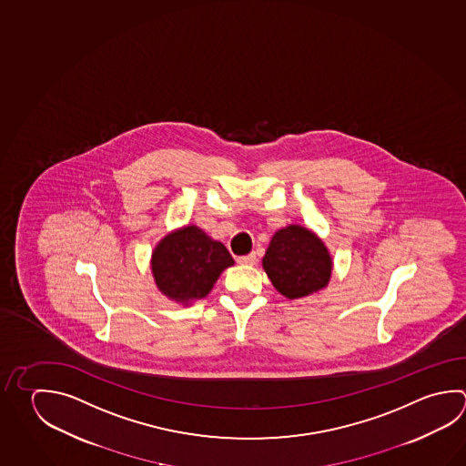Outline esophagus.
<instances>
[{"label": "esophagus", "instance_id": "obj_1", "mask_svg": "<svg viewBox=\"0 0 466 466\" xmlns=\"http://www.w3.org/2000/svg\"><path fill=\"white\" fill-rule=\"evenodd\" d=\"M238 263L245 264V266H253L256 263V254H246V256H239L237 259Z\"/></svg>", "mask_w": 466, "mask_h": 466}]
</instances>
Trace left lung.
Here are the masks:
<instances>
[{"mask_svg":"<svg viewBox=\"0 0 466 466\" xmlns=\"http://www.w3.org/2000/svg\"><path fill=\"white\" fill-rule=\"evenodd\" d=\"M263 269L286 299L312 296L327 288L333 259L322 238L302 225L278 229L263 258Z\"/></svg>","mask_w":466,"mask_h":466,"instance_id":"8db88e82","label":"left lung"}]
</instances>
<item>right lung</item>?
Instances as JSON below:
<instances>
[{"label":"right lung","instance_id":"right-lung-1","mask_svg":"<svg viewBox=\"0 0 466 466\" xmlns=\"http://www.w3.org/2000/svg\"><path fill=\"white\" fill-rule=\"evenodd\" d=\"M235 261L223 243L197 225L172 229L151 254L154 282L162 296L184 307L208 296Z\"/></svg>","mask_w":466,"mask_h":466}]
</instances>
